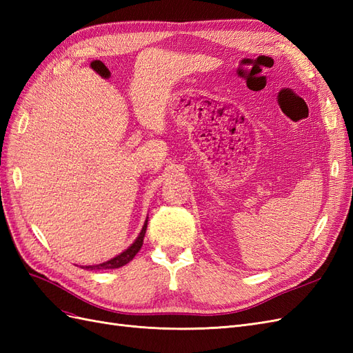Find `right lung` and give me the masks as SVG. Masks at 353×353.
Here are the masks:
<instances>
[{"mask_svg": "<svg viewBox=\"0 0 353 353\" xmlns=\"http://www.w3.org/2000/svg\"><path fill=\"white\" fill-rule=\"evenodd\" d=\"M145 230H147V221H145L144 227L140 232V236L137 237V240L125 252H122L121 254H117L116 258H113L108 262H104V263L92 265V266H82V268H87V270H114V268H121V266L126 265L128 262H131L134 259V256L141 249L143 240H144V236H145Z\"/></svg>", "mask_w": 353, "mask_h": 353, "instance_id": "1", "label": "right lung"}]
</instances>
